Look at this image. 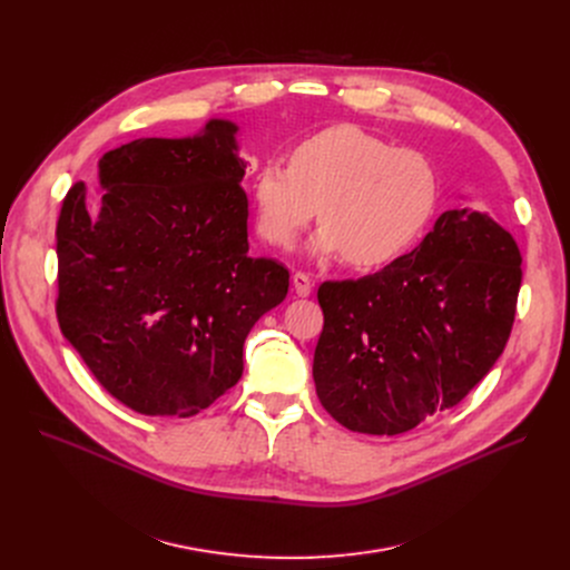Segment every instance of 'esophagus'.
<instances>
[{
	"label": "esophagus",
	"mask_w": 570,
	"mask_h": 570,
	"mask_svg": "<svg viewBox=\"0 0 570 570\" xmlns=\"http://www.w3.org/2000/svg\"><path fill=\"white\" fill-rule=\"evenodd\" d=\"M293 286H295V293L299 297H308L311 291H313V282H311V277L306 273H295L293 275Z\"/></svg>",
	"instance_id": "1"
}]
</instances>
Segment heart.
I'll list each match as a JSON object with an SVG mask.
<instances>
[{"instance_id":"b5f03b06","label":"heart","mask_w":570,"mask_h":570,"mask_svg":"<svg viewBox=\"0 0 570 570\" xmlns=\"http://www.w3.org/2000/svg\"><path fill=\"white\" fill-rule=\"evenodd\" d=\"M442 200L438 167L415 148H399L358 126H336L299 141L288 167L268 161L255 178L259 236L291 248L320 207L313 250L343 255L361 271L411 253Z\"/></svg>"}]
</instances>
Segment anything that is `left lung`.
Returning <instances> with one entry per match:
<instances>
[{"instance_id": "8db88e82", "label": "left lung", "mask_w": 570, "mask_h": 570, "mask_svg": "<svg viewBox=\"0 0 570 570\" xmlns=\"http://www.w3.org/2000/svg\"><path fill=\"white\" fill-rule=\"evenodd\" d=\"M521 262L508 229L462 207L381 273L320 284L324 411L356 433L399 435L455 409L508 345Z\"/></svg>"}]
</instances>
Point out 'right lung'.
Here are the masks:
<instances>
[{
  "instance_id": "right-lung-1",
  "label": "right lung",
  "mask_w": 570,
  "mask_h": 570,
  "mask_svg": "<svg viewBox=\"0 0 570 570\" xmlns=\"http://www.w3.org/2000/svg\"><path fill=\"white\" fill-rule=\"evenodd\" d=\"M236 126L146 137L99 161L104 196L67 191L56 315L95 379L130 411L191 417L243 374V341L288 293V271L248 255Z\"/></svg>"
}]
</instances>
